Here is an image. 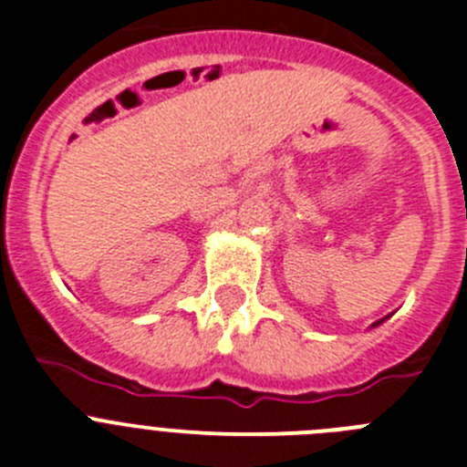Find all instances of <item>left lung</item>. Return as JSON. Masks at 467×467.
Wrapping results in <instances>:
<instances>
[{
	"mask_svg": "<svg viewBox=\"0 0 467 467\" xmlns=\"http://www.w3.org/2000/svg\"><path fill=\"white\" fill-rule=\"evenodd\" d=\"M379 323H383V320H379ZM379 323H374V325H379Z\"/></svg>",
	"mask_w": 467,
	"mask_h": 467,
	"instance_id": "obj_1",
	"label": "left lung"
}]
</instances>
